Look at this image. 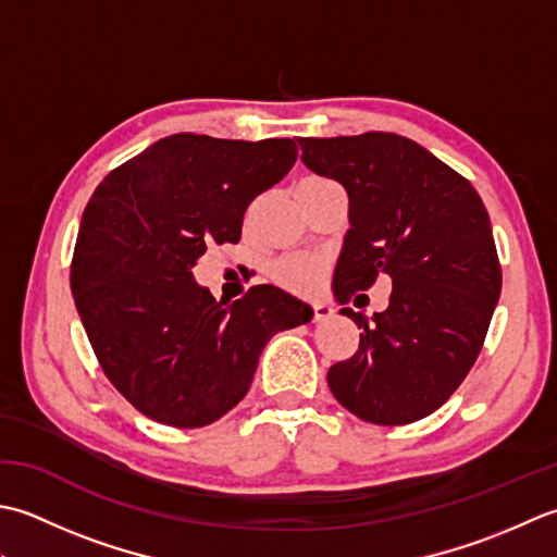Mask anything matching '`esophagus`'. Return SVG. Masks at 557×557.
Instances as JSON below:
<instances>
[{
    "mask_svg": "<svg viewBox=\"0 0 557 557\" xmlns=\"http://www.w3.org/2000/svg\"><path fill=\"white\" fill-rule=\"evenodd\" d=\"M334 314V308L332 305H326V302H314L312 305V320L314 322H324V320H329V317Z\"/></svg>",
    "mask_w": 557,
    "mask_h": 557,
    "instance_id": "34e87169",
    "label": "esophagus"
}]
</instances>
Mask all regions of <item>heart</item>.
<instances>
[{"mask_svg":"<svg viewBox=\"0 0 557 557\" xmlns=\"http://www.w3.org/2000/svg\"><path fill=\"white\" fill-rule=\"evenodd\" d=\"M300 183H329L324 177H305ZM326 262L320 255H281L269 264V276L281 288L293 293H310L320 283Z\"/></svg>","mask_w":557,"mask_h":557,"instance_id":"b5f03b06","label":"heart"}]
</instances>
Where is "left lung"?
Listing matches in <instances>:
<instances>
[{"label": "left lung", "instance_id": "left-lung-1", "mask_svg": "<svg viewBox=\"0 0 557 557\" xmlns=\"http://www.w3.org/2000/svg\"><path fill=\"white\" fill-rule=\"evenodd\" d=\"M298 144L302 163L348 195L336 300L346 305L382 274L392 278L389 308L372 320L342 310L362 332L354 358L329 368V389L368 423L421 421L469 374L500 298L487 211L467 177L406 136L366 132Z\"/></svg>", "mask_w": 557, "mask_h": 557}]
</instances>
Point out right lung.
Returning <instances> with one entry per match:
<instances>
[{
  "mask_svg": "<svg viewBox=\"0 0 557 557\" xmlns=\"http://www.w3.org/2000/svg\"><path fill=\"white\" fill-rule=\"evenodd\" d=\"M293 139L233 141L173 134L115 168L86 203L72 293L100 368L136 411L203 428L240 404L259 356L308 302L252 286L215 302L191 267L237 243L249 203L293 168Z\"/></svg>",
  "mask_w": 557,
  "mask_h": 557,
  "instance_id": "add662e5",
  "label": "right lung"
}]
</instances>
